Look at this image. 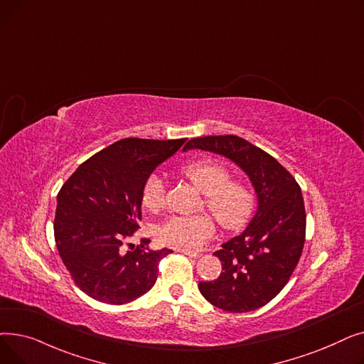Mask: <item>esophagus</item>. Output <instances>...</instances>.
I'll list each match as a JSON object with an SVG mask.
<instances>
[{
    "label": "esophagus",
    "mask_w": 364,
    "mask_h": 364,
    "mask_svg": "<svg viewBox=\"0 0 364 364\" xmlns=\"http://www.w3.org/2000/svg\"><path fill=\"white\" fill-rule=\"evenodd\" d=\"M183 255H186V257H188V258H193V259H196V258H199L200 257V254H198V252H192V251H180Z\"/></svg>",
    "instance_id": "esophagus-1"
}]
</instances>
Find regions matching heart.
<instances>
[{"mask_svg":"<svg viewBox=\"0 0 364 364\" xmlns=\"http://www.w3.org/2000/svg\"><path fill=\"white\" fill-rule=\"evenodd\" d=\"M181 174L206 195V206L227 230H239L254 211V195L242 181H233L232 174L221 162L198 159L186 164ZM165 186L159 176L151 174L141 190V205L150 213H159L165 206ZM215 221L211 215L171 217L159 225L156 237L169 247L195 251L215 235Z\"/></svg>","mask_w":364,"mask_h":364,"instance_id":"obj_1","label":"heart"}]
</instances>
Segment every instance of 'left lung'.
I'll list each match as a JSON object with an SVG mask.
<instances>
[{"mask_svg":"<svg viewBox=\"0 0 364 364\" xmlns=\"http://www.w3.org/2000/svg\"><path fill=\"white\" fill-rule=\"evenodd\" d=\"M190 149L233 161L250 177L258 199L250 225L214 254L223 272L213 282H199V291L224 311L257 310L284 288L301 258L305 242L301 187L269 153L237 136L198 137L183 150Z\"/></svg>","mask_w":364,"mask_h":364,"instance_id":"obj_1","label":"left lung"}]
</instances>
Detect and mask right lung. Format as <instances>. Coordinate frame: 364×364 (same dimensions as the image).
<instances>
[{"label": "right lung", "instance_id": "right-lung-1", "mask_svg": "<svg viewBox=\"0 0 364 364\" xmlns=\"http://www.w3.org/2000/svg\"><path fill=\"white\" fill-rule=\"evenodd\" d=\"M186 143L124 139L81 164L57 195L54 239L78 288L95 301L121 305L151 289L171 250L124 251L140 228L141 190L155 168Z\"/></svg>", "mask_w": 364, "mask_h": 364}]
</instances>
